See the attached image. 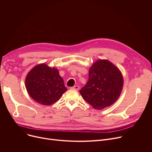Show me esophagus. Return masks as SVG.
<instances>
[{"instance_id":"34e87169","label":"esophagus","mask_w":152,"mask_h":152,"mask_svg":"<svg viewBox=\"0 0 152 152\" xmlns=\"http://www.w3.org/2000/svg\"><path fill=\"white\" fill-rule=\"evenodd\" d=\"M70 89H74V90L77 91V90H79V87L78 86H73V87H71Z\"/></svg>"}]
</instances>
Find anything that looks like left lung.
Listing matches in <instances>:
<instances>
[{
	"label": "left lung",
	"mask_w": 152,
	"mask_h": 152,
	"mask_svg": "<svg viewBox=\"0 0 152 152\" xmlns=\"http://www.w3.org/2000/svg\"><path fill=\"white\" fill-rule=\"evenodd\" d=\"M123 86L120 71L109 61L99 60L90 68L88 81L79 92L93 108L102 109L117 100Z\"/></svg>",
	"instance_id": "obj_1"
}]
</instances>
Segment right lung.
<instances>
[{"instance_id":"right-lung-1","label":"right lung","mask_w":152,"mask_h":152,"mask_svg":"<svg viewBox=\"0 0 152 152\" xmlns=\"http://www.w3.org/2000/svg\"><path fill=\"white\" fill-rule=\"evenodd\" d=\"M25 84L31 97L44 105L57 102L67 91L58 69L45 64H40L29 72Z\"/></svg>"}]
</instances>
